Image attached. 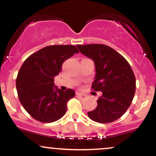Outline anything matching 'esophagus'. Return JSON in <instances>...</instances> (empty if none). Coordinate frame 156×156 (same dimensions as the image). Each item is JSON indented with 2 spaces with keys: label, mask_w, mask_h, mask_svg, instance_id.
<instances>
[{
  "label": "esophagus",
  "mask_w": 156,
  "mask_h": 156,
  "mask_svg": "<svg viewBox=\"0 0 156 156\" xmlns=\"http://www.w3.org/2000/svg\"><path fill=\"white\" fill-rule=\"evenodd\" d=\"M76 95H80V96H85L86 94L85 93H83V92H79V91H77V92H76Z\"/></svg>",
  "instance_id": "34e87169"
}]
</instances>
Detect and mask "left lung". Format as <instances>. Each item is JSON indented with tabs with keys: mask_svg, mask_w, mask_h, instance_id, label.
Masks as SVG:
<instances>
[{
	"mask_svg": "<svg viewBox=\"0 0 156 156\" xmlns=\"http://www.w3.org/2000/svg\"><path fill=\"white\" fill-rule=\"evenodd\" d=\"M82 54L94 61L95 77L92 88L101 91L96 108L87 113L93 121L109 123L120 118L131 104L136 78L122 55L105 44H77Z\"/></svg>",
	"mask_w": 156,
	"mask_h": 156,
	"instance_id": "8db88e82",
	"label": "left lung"
}]
</instances>
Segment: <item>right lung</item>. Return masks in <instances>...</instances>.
<instances>
[{"label": "right lung", "instance_id": "1", "mask_svg": "<svg viewBox=\"0 0 156 156\" xmlns=\"http://www.w3.org/2000/svg\"><path fill=\"white\" fill-rule=\"evenodd\" d=\"M78 51L74 45H50L30 55L23 62L17 79L18 98L23 108L34 119L53 122L67 112V103L76 94L64 92L54 84V77L62 70L64 61Z\"/></svg>", "mask_w": 156, "mask_h": 156}]
</instances>
